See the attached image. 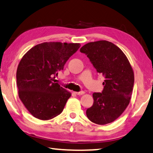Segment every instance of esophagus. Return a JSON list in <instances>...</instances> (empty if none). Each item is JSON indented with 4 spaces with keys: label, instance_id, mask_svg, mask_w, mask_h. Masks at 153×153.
<instances>
[{
    "label": "esophagus",
    "instance_id": "obj_1",
    "mask_svg": "<svg viewBox=\"0 0 153 153\" xmlns=\"http://www.w3.org/2000/svg\"><path fill=\"white\" fill-rule=\"evenodd\" d=\"M75 94H76V95H79V96H81V95H83V94H85V91H76V92H74Z\"/></svg>",
    "mask_w": 153,
    "mask_h": 153
}]
</instances>
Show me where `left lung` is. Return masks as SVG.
Here are the masks:
<instances>
[{
  "label": "left lung",
  "instance_id": "1",
  "mask_svg": "<svg viewBox=\"0 0 153 153\" xmlns=\"http://www.w3.org/2000/svg\"><path fill=\"white\" fill-rule=\"evenodd\" d=\"M80 51L87 55L98 73L105 76L102 93H94L93 105L86 115L92 123L103 125L121 116L130 102L134 72L123 51L111 42H89Z\"/></svg>",
  "mask_w": 153,
  "mask_h": 153
}]
</instances>
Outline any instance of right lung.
<instances>
[{
	"mask_svg": "<svg viewBox=\"0 0 153 153\" xmlns=\"http://www.w3.org/2000/svg\"><path fill=\"white\" fill-rule=\"evenodd\" d=\"M80 46L79 43L44 42L21 59L16 72L18 96L33 116L48 120L62 112L71 93L55 78Z\"/></svg>",
	"mask_w": 153,
	"mask_h": 153,
	"instance_id": "1",
	"label": "right lung"
}]
</instances>
